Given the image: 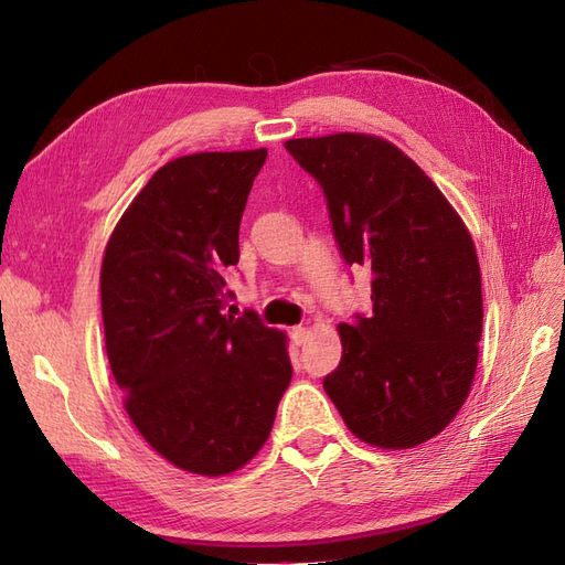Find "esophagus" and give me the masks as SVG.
<instances>
[{"instance_id":"34e87169","label":"esophagus","mask_w":565,"mask_h":565,"mask_svg":"<svg viewBox=\"0 0 565 565\" xmlns=\"http://www.w3.org/2000/svg\"><path fill=\"white\" fill-rule=\"evenodd\" d=\"M306 339H309V330H306V328H292V341H295L297 347L306 344Z\"/></svg>"}]
</instances>
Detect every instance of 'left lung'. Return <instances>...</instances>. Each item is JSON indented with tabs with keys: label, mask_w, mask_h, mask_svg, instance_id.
Here are the masks:
<instances>
[{
	"label": "left lung",
	"mask_w": 565,
	"mask_h": 565,
	"mask_svg": "<svg viewBox=\"0 0 565 565\" xmlns=\"http://www.w3.org/2000/svg\"><path fill=\"white\" fill-rule=\"evenodd\" d=\"M285 148L322 185L344 259L374 276L372 316L339 322L344 351L322 386L367 446H422L457 417L473 384L483 295L471 233L382 136L341 131Z\"/></svg>",
	"instance_id": "left-lung-1"
}]
</instances>
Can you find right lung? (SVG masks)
Here are the masks:
<instances>
[{
  "label": "right lung",
  "instance_id": "add662e5",
  "mask_svg": "<svg viewBox=\"0 0 565 565\" xmlns=\"http://www.w3.org/2000/svg\"><path fill=\"white\" fill-rule=\"evenodd\" d=\"M268 150L193 152L160 167L100 264L106 353L136 431L188 473L243 469L292 380L287 334L221 313L237 231Z\"/></svg>",
  "mask_w": 565,
  "mask_h": 565
}]
</instances>
